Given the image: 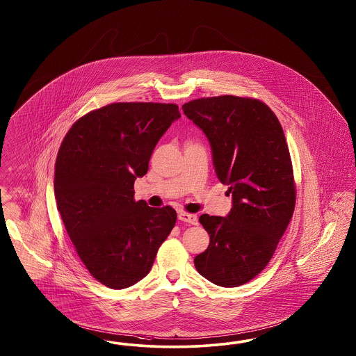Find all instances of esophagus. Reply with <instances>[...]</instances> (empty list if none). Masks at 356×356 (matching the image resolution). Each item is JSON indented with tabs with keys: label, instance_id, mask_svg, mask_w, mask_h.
<instances>
[{
	"label": "esophagus",
	"instance_id": "34e87169",
	"mask_svg": "<svg viewBox=\"0 0 356 356\" xmlns=\"http://www.w3.org/2000/svg\"><path fill=\"white\" fill-rule=\"evenodd\" d=\"M179 220H181L183 222H186V224H191V225H197L199 224V218H197L196 214L181 212V213H179Z\"/></svg>",
	"mask_w": 356,
	"mask_h": 356
}]
</instances>
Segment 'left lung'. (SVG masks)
<instances>
[{
	"instance_id": "1",
	"label": "left lung",
	"mask_w": 356,
	"mask_h": 356,
	"mask_svg": "<svg viewBox=\"0 0 356 356\" xmlns=\"http://www.w3.org/2000/svg\"><path fill=\"white\" fill-rule=\"evenodd\" d=\"M211 143L216 175L229 185L227 217L201 214L209 246L195 257L208 281L224 287L249 282L266 268L296 207L289 147L278 118L261 100L222 95L183 104Z\"/></svg>"
}]
</instances>
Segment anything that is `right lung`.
<instances>
[{
	"instance_id": "obj_1",
	"label": "right lung",
	"mask_w": 356,
	"mask_h": 356,
	"mask_svg": "<svg viewBox=\"0 0 356 356\" xmlns=\"http://www.w3.org/2000/svg\"><path fill=\"white\" fill-rule=\"evenodd\" d=\"M180 116L173 103H113L79 118L59 147L58 211L86 269L110 289L143 280L176 224L171 207L135 201L134 183Z\"/></svg>"
}]
</instances>
